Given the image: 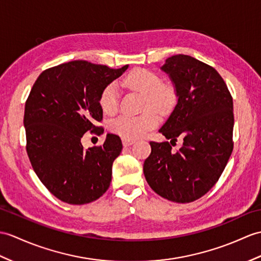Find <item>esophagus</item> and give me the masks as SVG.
Returning a JSON list of instances; mask_svg holds the SVG:
<instances>
[{
    "label": "esophagus",
    "instance_id": "1",
    "mask_svg": "<svg viewBox=\"0 0 261 261\" xmlns=\"http://www.w3.org/2000/svg\"><path fill=\"white\" fill-rule=\"evenodd\" d=\"M135 143V140H129V139H122V144L124 147H129V145H132Z\"/></svg>",
    "mask_w": 261,
    "mask_h": 261
}]
</instances>
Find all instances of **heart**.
<instances>
[{
	"instance_id": "obj_1",
	"label": "heart",
	"mask_w": 261,
	"mask_h": 261,
	"mask_svg": "<svg viewBox=\"0 0 261 261\" xmlns=\"http://www.w3.org/2000/svg\"><path fill=\"white\" fill-rule=\"evenodd\" d=\"M124 83L132 90L144 94L143 108L147 110L139 116L123 114L111 122V130L123 139H138L145 132L153 129L158 124V113L170 112L177 101V93L173 87L161 83L160 77L147 69H132L124 76ZM99 105L102 111L107 114L116 113L119 107L118 87L114 82L107 84L102 89L99 98ZM156 110L154 111V109Z\"/></svg>"
}]
</instances>
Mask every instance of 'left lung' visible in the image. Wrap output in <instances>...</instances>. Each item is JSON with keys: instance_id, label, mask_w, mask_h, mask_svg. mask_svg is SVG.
I'll use <instances>...</instances> for the list:
<instances>
[{"instance_id": "obj_1", "label": "left lung", "mask_w": 261, "mask_h": 261, "mask_svg": "<svg viewBox=\"0 0 261 261\" xmlns=\"http://www.w3.org/2000/svg\"><path fill=\"white\" fill-rule=\"evenodd\" d=\"M161 70L171 79L178 102L159 130L170 142H150L143 173L162 198L192 202L216 185L231 155L232 96L213 66L192 57L172 56ZM178 140L183 147L173 153L170 143Z\"/></svg>"}]
</instances>
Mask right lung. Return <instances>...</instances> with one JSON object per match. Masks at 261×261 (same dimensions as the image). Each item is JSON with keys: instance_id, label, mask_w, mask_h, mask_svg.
<instances>
[{"instance_id": "1", "label": "right lung", "mask_w": 261, "mask_h": 261, "mask_svg": "<svg viewBox=\"0 0 261 261\" xmlns=\"http://www.w3.org/2000/svg\"><path fill=\"white\" fill-rule=\"evenodd\" d=\"M126 69L76 60L46 69L33 84L23 120L27 152L41 182L63 202H92L110 187L120 137L108 133L103 145L87 150L81 138L102 133L100 93Z\"/></svg>"}]
</instances>
